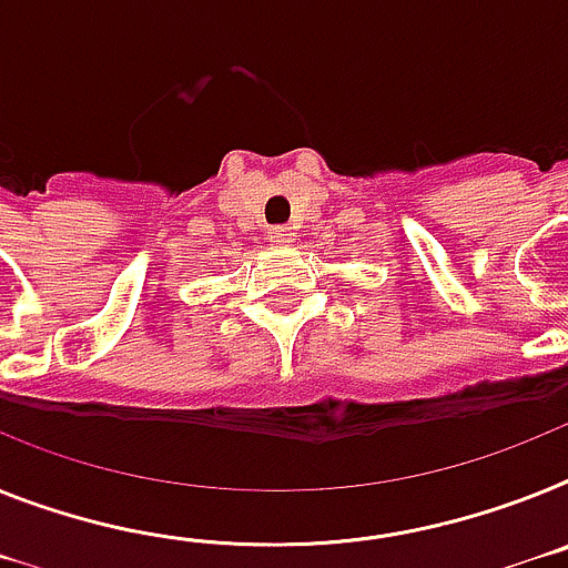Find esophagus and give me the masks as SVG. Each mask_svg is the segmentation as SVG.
<instances>
[{
    "mask_svg": "<svg viewBox=\"0 0 568 568\" xmlns=\"http://www.w3.org/2000/svg\"><path fill=\"white\" fill-rule=\"evenodd\" d=\"M268 240L274 242V245H288V242L294 240V233L292 227H285V225H274L268 231Z\"/></svg>",
    "mask_w": 568,
    "mask_h": 568,
    "instance_id": "obj_1",
    "label": "esophagus"
}]
</instances>
